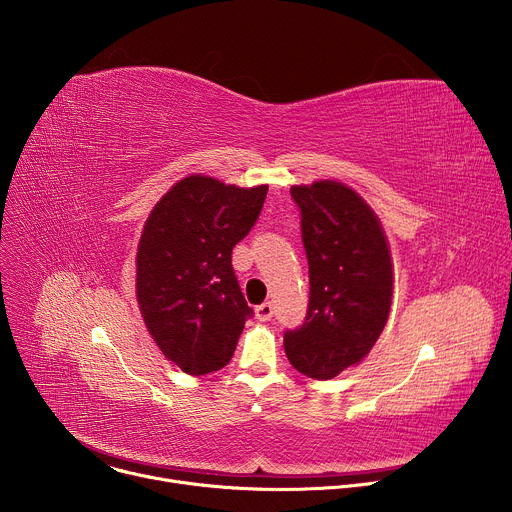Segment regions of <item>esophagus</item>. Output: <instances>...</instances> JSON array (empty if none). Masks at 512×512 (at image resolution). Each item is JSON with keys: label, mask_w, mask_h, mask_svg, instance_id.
<instances>
[{"label": "esophagus", "mask_w": 512, "mask_h": 512, "mask_svg": "<svg viewBox=\"0 0 512 512\" xmlns=\"http://www.w3.org/2000/svg\"><path fill=\"white\" fill-rule=\"evenodd\" d=\"M255 316H257V320H259V322H267V320H271V316H273V306H271L269 302H265V304L257 306V308H255Z\"/></svg>", "instance_id": "esophagus-1"}]
</instances>
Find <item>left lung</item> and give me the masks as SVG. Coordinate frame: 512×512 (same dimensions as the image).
Returning a JSON list of instances; mask_svg holds the SVG:
<instances>
[{"label": "left lung", "instance_id": "8db88e82", "mask_svg": "<svg viewBox=\"0 0 512 512\" xmlns=\"http://www.w3.org/2000/svg\"><path fill=\"white\" fill-rule=\"evenodd\" d=\"M310 267L304 324L283 332L294 369L332 379L367 356L393 300V263L379 218L354 190L322 180L294 186Z\"/></svg>", "mask_w": 512, "mask_h": 512}]
</instances>
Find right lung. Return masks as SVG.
<instances>
[{"label": "right lung", "mask_w": 512, "mask_h": 512, "mask_svg": "<svg viewBox=\"0 0 512 512\" xmlns=\"http://www.w3.org/2000/svg\"><path fill=\"white\" fill-rule=\"evenodd\" d=\"M267 186L188 176L154 206L137 251V302L164 356L188 375L221 371L253 316L231 253L261 214Z\"/></svg>", "instance_id": "obj_1"}]
</instances>
